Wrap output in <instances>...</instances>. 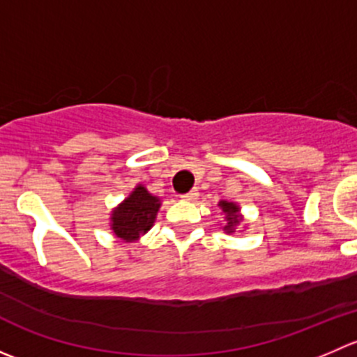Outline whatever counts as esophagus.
<instances>
[{"label": "esophagus", "mask_w": 357, "mask_h": 357, "mask_svg": "<svg viewBox=\"0 0 357 357\" xmlns=\"http://www.w3.org/2000/svg\"><path fill=\"white\" fill-rule=\"evenodd\" d=\"M199 199V190H192V192L185 193V195H181V200H186V202H193Z\"/></svg>", "instance_id": "34e87169"}]
</instances>
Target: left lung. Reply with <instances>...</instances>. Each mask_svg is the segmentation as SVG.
<instances>
[{"label":"left lung","instance_id":"obj_1","mask_svg":"<svg viewBox=\"0 0 357 357\" xmlns=\"http://www.w3.org/2000/svg\"><path fill=\"white\" fill-rule=\"evenodd\" d=\"M218 207L221 208V212L225 214V225L221 226L222 231L225 233H235V229L238 228L240 222L243 221L242 215V208L236 202H229V200H219Z\"/></svg>","mask_w":357,"mask_h":357}]
</instances>
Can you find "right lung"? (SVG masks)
Returning <instances> with one entry per match:
<instances>
[{
	"mask_svg": "<svg viewBox=\"0 0 357 357\" xmlns=\"http://www.w3.org/2000/svg\"><path fill=\"white\" fill-rule=\"evenodd\" d=\"M162 202L150 193L143 185L126 197L110 214V229L119 240L126 243L138 242L145 233L152 229Z\"/></svg>",
	"mask_w": 357,
	"mask_h": 357,
	"instance_id": "add662e5",
	"label": "right lung"
}]
</instances>
